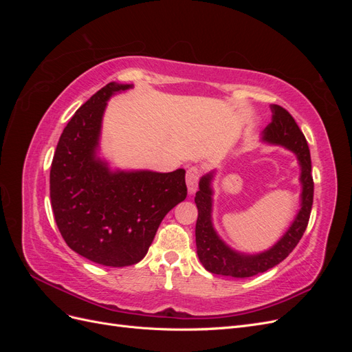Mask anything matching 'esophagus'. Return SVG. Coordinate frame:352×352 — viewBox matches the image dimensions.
Returning a JSON list of instances; mask_svg holds the SVG:
<instances>
[{"mask_svg": "<svg viewBox=\"0 0 352 352\" xmlns=\"http://www.w3.org/2000/svg\"><path fill=\"white\" fill-rule=\"evenodd\" d=\"M198 180H199V170L197 167H190L186 172V186L188 192L192 195L198 188Z\"/></svg>", "mask_w": 352, "mask_h": 352, "instance_id": "obj_1", "label": "esophagus"}]
</instances>
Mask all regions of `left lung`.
<instances>
[{
	"label": "left lung",
	"mask_w": 352,
	"mask_h": 352,
	"mask_svg": "<svg viewBox=\"0 0 352 352\" xmlns=\"http://www.w3.org/2000/svg\"><path fill=\"white\" fill-rule=\"evenodd\" d=\"M272 122L261 132V142L274 146H282L296 155L300 166V210L296 211L289 228L276 241L270 248L260 252H242L232 248L220 238L214 223H212V182L217 170H211L199 179V190L195 195L198 219L195 226L197 254L204 269L212 274L228 276V278H251L258 273L267 272L278 265L289 255L296 243L302 238L310 219L314 184L311 176V158L305 136L298 127L294 117L280 105H270Z\"/></svg>",
	"instance_id": "8db88e82"
}]
</instances>
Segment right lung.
Here are the masks:
<instances>
[{
    "mask_svg": "<svg viewBox=\"0 0 352 352\" xmlns=\"http://www.w3.org/2000/svg\"><path fill=\"white\" fill-rule=\"evenodd\" d=\"M132 88L110 82L74 113L50 172L51 206L63 239L82 257L109 267L140 263L160 223L186 198L184 168L124 170L101 154L107 102Z\"/></svg>",
    "mask_w": 352,
    "mask_h": 352,
    "instance_id": "1",
    "label": "right lung"
}]
</instances>
